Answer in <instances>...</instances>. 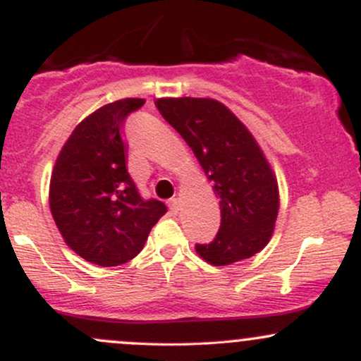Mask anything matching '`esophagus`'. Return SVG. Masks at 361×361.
Returning <instances> with one entry per match:
<instances>
[{
  "mask_svg": "<svg viewBox=\"0 0 361 361\" xmlns=\"http://www.w3.org/2000/svg\"><path fill=\"white\" fill-rule=\"evenodd\" d=\"M168 205H169V210H171V212H178V210H180V200H178V198H171V200L168 202Z\"/></svg>",
  "mask_w": 361,
  "mask_h": 361,
  "instance_id": "1",
  "label": "esophagus"
}]
</instances>
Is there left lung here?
Masks as SVG:
<instances>
[{
	"label": "left lung",
	"mask_w": 361,
	"mask_h": 361,
	"mask_svg": "<svg viewBox=\"0 0 361 361\" xmlns=\"http://www.w3.org/2000/svg\"><path fill=\"white\" fill-rule=\"evenodd\" d=\"M157 110L186 140L221 198V227L214 241L195 250L215 267L263 250L279 215V185L246 127L210 98H159Z\"/></svg>",
	"instance_id": "8db88e82"
}]
</instances>
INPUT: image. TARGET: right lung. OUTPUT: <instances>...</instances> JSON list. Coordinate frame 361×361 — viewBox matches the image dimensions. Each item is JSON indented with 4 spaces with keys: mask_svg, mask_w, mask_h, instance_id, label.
<instances>
[{
    "mask_svg": "<svg viewBox=\"0 0 361 361\" xmlns=\"http://www.w3.org/2000/svg\"><path fill=\"white\" fill-rule=\"evenodd\" d=\"M144 103L126 98L91 114L54 166L49 204L57 229L76 255L98 267L135 258L168 212L163 202L140 195L127 169L126 120Z\"/></svg>",
    "mask_w": 361,
    "mask_h": 361,
    "instance_id": "1",
    "label": "right lung"
}]
</instances>
